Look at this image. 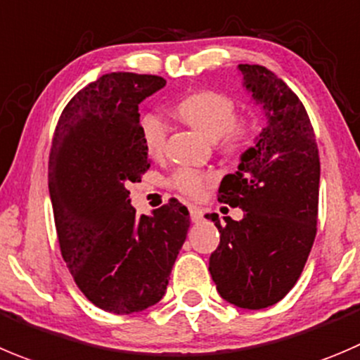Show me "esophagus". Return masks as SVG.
Masks as SVG:
<instances>
[{"label": "esophagus", "mask_w": 360, "mask_h": 360, "mask_svg": "<svg viewBox=\"0 0 360 360\" xmlns=\"http://www.w3.org/2000/svg\"><path fill=\"white\" fill-rule=\"evenodd\" d=\"M189 214L193 222H200L203 219V210L200 207H189Z\"/></svg>", "instance_id": "34e87169"}]
</instances>
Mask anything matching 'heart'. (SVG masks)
I'll return each instance as SVG.
<instances>
[{
    "label": "heart",
    "instance_id": "heart-1",
    "mask_svg": "<svg viewBox=\"0 0 360 360\" xmlns=\"http://www.w3.org/2000/svg\"><path fill=\"white\" fill-rule=\"evenodd\" d=\"M174 115L210 141L221 139L222 152L237 155L255 141V123L235 120V102L221 91H198L178 102ZM167 127L155 112L141 118V139L150 155H160L166 145ZM174 186L189 196H200L207 174L194 169H180L174 174Z\"/></svg>",
    "mask_w": 360,
    "mask_h": 360
}]
</instances>
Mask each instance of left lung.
Wrapping results in <instances>:
<instances>
[{
	"mask_svg": "<svg viewBox=\"0 0 360 360\" xmlns=\"http://www.w3.org/2000/svg\"><path fill=\"white\" fill-rule=\"evenodd\" d=\"M238 70L266 127L219 187V201L242 208L244 217L222 224L217 214L205 215L221 233L208 270L222 299L263 309L295 286L313 248L320 157L309 116L285 81L262 65Z\"/></svg>",
	"mask_w": 360,
	"mask_h": 360,
	"instance_id": "1",
	"label": "left lung"
}]
</instances>
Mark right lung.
<instances>
[{"label":"right lung","mask_w":360,"mask_h":360,"mask_svg":"<svg viewBox=\"0 0 360 360\" xmlns=\"http://www.w3.org/2000/svg\"><path fill=\"white\" fill-rule=\"evenodd\" d=\"M166 86L159 75L111 72L65 105L49 155V194L61 256L91 304L139 313L164 297L191 226L169 201L136 215L127 186L150 167L139 104Z\"/></svg>","instance_id":"right-lung-1"}]
</instances>
